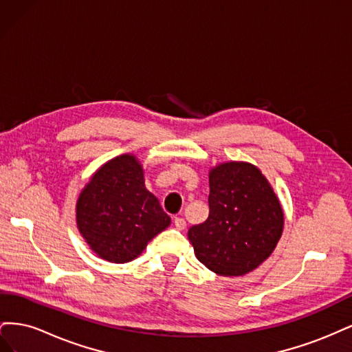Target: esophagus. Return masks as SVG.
Returning a JSON list of instances; mask_svg holds the SVG:
<instances>
[{
  "mask_svg": "<svg viewBox=\"0 0 352 352\" xmlns=\"http://www.w3.org/2000/svg\"><path fill=\"white\" fill-rule=\"evenodd\" d=\"M173 223H175V228H176L177 230H184V229L186 228V221H185V219H182V217H176V219L173 220Z\"/></svg>",
  "mask_w": 352,
  "mask_h": 352,
  "instance_id": "obj_1",
  "label": "esophagus"
}]
</instances>
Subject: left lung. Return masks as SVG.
Here are the masks:
<instances>
[{
    "label": "left lung",
    "instance_id": "8db88e82",
    "mask_svg": "<svg viewBox=\"0 0 352 352\" xmlns=\"http://www.w3.org/2000/svg\"><path fill=\"white\" fill-rule=\"evenodd\" d=\"M208 219L189 229L197 258L221 276H242L273 252L283 211L267 179L250 163H225L210 172Z\"/></svg>",
    "mask_w": 352,
    "mask_h": 352
}]
</instances>
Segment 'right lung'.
I'll return each instance as SVG.
<instances>
[{"label": "right lung", "mask_w": 352, "mask_h": 352, "mask_svg": "<svg viewBox=\"0 0 352 352\" xmlns=\"http://www.w3.org/2000/svg\"><path fill=\"white\" fill-rule=\"evenodd\" d=\"M82 236L101 258L127 263L170 225L158 199L146 190L135 155L105 163L83 188L76 206Z\"/></svg>", "instance_id": "add662e5"}]
</instances>
